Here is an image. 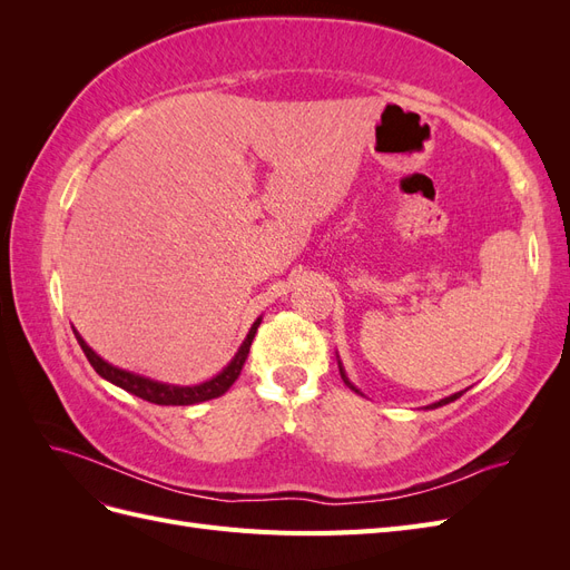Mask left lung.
<instances>
[{"instance_id":"8db88e82","label":"left lung","mask_w":570,"mask_h":570,"mask_svg":"<svg viewBox=\"0 0 570 570\" xmlns=\"http://www.w3.org/2000/svg\"><path fill=\"white\" fill-rule=\"evenodd\" d=\"M340 375H342V381H344V385H347L350 390H354V392H358L350 381H347V375H344V371H342V366H340ZM461 396V392H456V394H452V396H446V400H440V402H435V404H430V409H438V406H444V404H450V402H454V400H459Z\"/></svg>"}]
</instances>
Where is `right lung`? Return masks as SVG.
I'll use <instances>...</instances> for the list:
<instances>
[{
  "instance_id": "1",
  "label": "right lung",
  "mask_w": 570,
  "mask_h": 570,
  "mask_svg": "<svg viewBox=\"0 0 570 570\" xmlns=\"http://www.w3.org/2000/svg\"><path fill=\"white\" fill-rule=\"evenodd\" d=\"M258 323H262V318H256L252 331L247 335V340L243 342V347H239V352L235 354V358L230 361V364L223 368L216 377H212V381H206L202 385H193V387H178V385H166V383H157V381H149V377H142V375H135V373H128V371H120L111 364H107L105 358H99L88 344H85V340L76 333L78 337V344L82 347L85 356H88V361L92 364V368L101 375L107 377L109 383L124 387L126 392L140 396V400L145 402H151V404H161V406H189V404H199V402H206V400H216V396L226 394L230 390V385L237 381L239 373H243V366L245 361L249 356V347H252V340L256 335V327Z\"/></svg>"
}]
</instances>
